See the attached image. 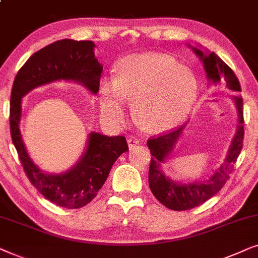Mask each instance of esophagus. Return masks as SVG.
<instances>
[{
  "label": "esophagus",
  "mask_w": 258,
  "mask_h": 258,
  "mask_svg": "<svg viewBox=\"0 0 258 258\" xmlns=\"http://www.w3.org/2000/svg\"><path fill=\"white\" fill-rule=\"evenodd\" d=\"M140 143L139 139H136V137H130V139H128V147L129 149H134L137 144Z\"/></svg>",
  "instance_id": "obj_1"
}]
</instances>
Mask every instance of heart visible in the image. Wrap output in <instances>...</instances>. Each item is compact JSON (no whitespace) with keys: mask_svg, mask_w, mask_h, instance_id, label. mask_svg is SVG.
<instances>
[{"mask_svg":"<svg viewBox=\"0 0 258 258\" xmlns=\"http://www.w3.org/2000/svg\"><path fill=\"white\" fill-rule=\"evenodd\" d=\"M116 77H103L98 100L103 117L122 125L135 100L137 121L149 133H165L186 118L197 97V80L188 67L174 57L141 52L118 62Z\"/></svg>","mask_w":258,"mask_h":258,"instance_id":"b5f03b06","label":"heart"}]
</instances>
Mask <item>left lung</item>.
Wrapping results in <instances>:
<instances>
[{"label": "left lung", "mask_w": 258, "mask_h": 258, "mask_svg": "<svg viewBox=\"0 0 258 258\" xmlns=\"http://www.w3.org/2000/svg\"><path fill=\"white\" fill-rule=\"evenodd\" d=\"M189 45L192 49L196 56H199L200 61L203 63L204 72L207 74V79L214 86H224L231 93H241L238 79L235 73L215 54L208 50H202V47L197 48ZM236 110H237V126L236 133L232 137L230 146L227 151L223 163L217 169H215L208 178L194 182H177L171 179L167 174H164L162 165L169 160L175 149L176 143L182 136L186 124L181 128L174 130L164 135L148 140V148L153 155L150 160L149 167V186L154 196L169 209L182 211L189 210L199 207L206 201L211 199L215 194H217L225 184L229 177V174L232 170L234 163L237 160L243 146V136H244V126H243V100L242 97L232 96Z\"/></svg>", "instance_id": "left-lung-1"}]
</instances>
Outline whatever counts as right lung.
<instances>
[{
  "label": "right lung",
  "instance_id": "obj_1",
  "mask_svg": "<svg viewBox=\"0 0 258 258\" xmlns=\"http://www.w3.org/2000/svg\"><path fill=\"white\" fill-rule=\"evenodd\" d=\"M93 41L64 38L30 56L14 80L10 96V134L31 184L48 201L67 209H79L96 197L115 161L128 149L125 137L91 132L80 160L67 171L45 172L28 154L20 130L22 98L35 88L68 81L98 93L103 66L95 57Z\"/></svg>",
  "mask_w": 258,
  "mask_h": 258
}]
</instances>
